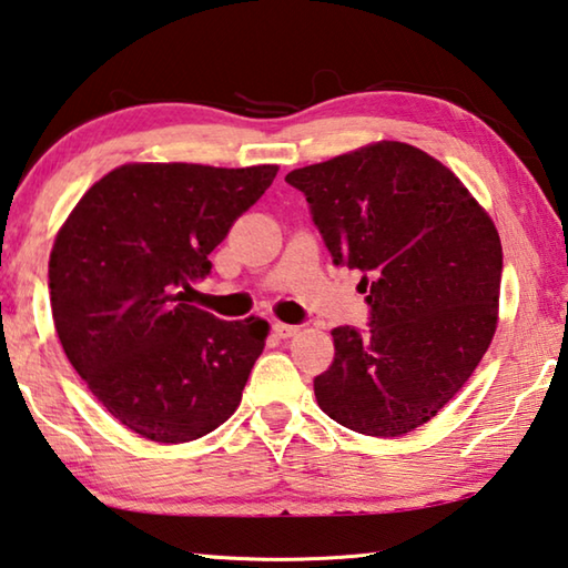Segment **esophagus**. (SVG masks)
<instances>
[{
  "label": "esophagus",
  "mask_w": 568,
  "mask_h": 568,
  "mask_svg": "<svg viewBox=\"0 0 568 568\" xmlns=\"http://www.w3.org/2000/svg\"><path fill=\"white\" fill-rule=\"evenodd\" d=\"M273 333L277 335V338H293V335L297 333V325H287V323H273Z\"/></svg>",
  "instance_id": "34e87169"
}]
</instances>
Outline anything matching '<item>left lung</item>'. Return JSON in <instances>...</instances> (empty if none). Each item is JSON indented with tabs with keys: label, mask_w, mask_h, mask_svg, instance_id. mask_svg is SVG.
<instances>
[{
	"label": "left lung",
	"mask_w": 568,
	"mask_h": 568,
	"mask_svg": "<svg viewBox=\"0 0 568 568\" xmlns=\"http://www.w3.org/2000/svg\"><path fill=\"white\" fill-rule=\"evenodd\" d=\"M335 265L361 271L371 331L333 328L335 358L313 381L323 413L393 438L464 388L498 325L501 237L444 162L381 140L293 170Z\"/></svg>",
	"instance_id": "8db88e82"
}]
</instances>
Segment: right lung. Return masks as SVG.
I'll return each mask as SVG.
<instances>
[{
	"mask_svg": "<svg viewBox=\"0 0 568 568\" xmlns=\"http://www.w3.org/2000/svg\"><path fill=\"white\" fill-rule=\"evenodd\" d=\"M275 175L277 165L130 162L94 182L57 233V335L92 396L132 434L187 444L240 406L271 325L220 321L185 293Z\"/></svg>",
	"mask_w": 568,
	"mask_h": 568,
	"instance_id": "right-lung-1",
	"label": "right lung"
}]
</instances>
